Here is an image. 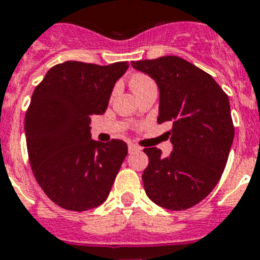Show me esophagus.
I'll list each match as a JSON object with an SVG mask.
<instances>
[{
    "instance_id": "obj_1",
    "label": "esophagus",
    "mask_w": 260,
    "mask_h": 260,
    "mask_svg": "<svg viewBox=\"0 0 260 260\" xmlns=\"http://www.w3.org/2000/svg\"><path fill=\"white\" fill-rule=\"evenodd\" d=\"M128 150H129V152H134V151L140 150V147L136 146V144H134V143H129V144H128Z\"/></svg>"
}]
</instances>
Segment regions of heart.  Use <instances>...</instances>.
Segmentation results:
<instances>
[{
  "mask_svg": "<svg viewBox=\"0 0 260 260\" xmlns=\"http://www.w3.org/2000/svg\"><path fill=\"white\" fill-rule=\"evenodd\" d=\"M129 85L134 90V93H138L140 90L146 89V87L150 86H155L154 81L150 78V77H147L144 74H135L129 81Z\"/></svg>",
  "mask_w": 260,
  "mask_h": 260,
  "instance_id": "heart-1",
  "label": "heart"
}]
</instances>
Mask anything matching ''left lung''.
Segmentation results:
<instances>
[{"mask_svg": "<svg viewBox=\"0 0 260 260\" xmlns=\"http://www.w3.org/2000/svg\"><path fill=\"white\" fill-rule=\"evenodd\" d=\"M132 67L158 85L159 124L173 122L167 158L156 147L144 148L146 194L166 209H189L214 189L225 169L235 136L228 95L212 75L179 56L138 60Z\"/></svg>", "mask_w": 260, "mask_h": 260, "instance_id": "8db88e82", "label": "left lung"}]
</instances>
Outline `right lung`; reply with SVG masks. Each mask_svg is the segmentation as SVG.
I'll use <instances>...</instances> for the list:
<instances>
[{
	"mask_svg": "<svg viewBox=\"0 0 260 260\" xmlns=\"http://www.w3.org/2000/svg\"><path fill=\"white\" fill-rule=\"evenodd\" d=\"M128 67L69 60L50 69L32 94L24 124L30 169L63 209H93L109 196L128 147L118 139L93 140L90 121L105 113L114 83Z\"/></svg>",
	"mask_w": 260,
	"mask_h": 260,
	"instance_id": "add662e5",
	"label": "right lung"
}]
</instances>
